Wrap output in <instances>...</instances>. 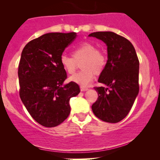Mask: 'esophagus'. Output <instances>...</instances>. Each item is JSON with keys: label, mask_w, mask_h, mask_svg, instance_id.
<instances>
[{"label": "esophagus", "mask_w": 160, "mask_h": 160, "mask_svg": "<svg viewBox=\"0 0 160 160\" xmlns=\"http://www.w3.org/2000/svg\"><path fill=\"white\" fill-rule=\"evenodd\" d=\"M80 89H81V91H82V92H84V91H87V89H87V87H80Z\"/></svg>", "instance_id": "esophagus-1"}]
</instances>
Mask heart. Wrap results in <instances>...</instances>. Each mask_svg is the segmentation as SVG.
<instances>
[{
    "label": "heart",
    "mask_w": 160,
    "mask_h": 160,
    "mask_svg": "<svg viewBox=\"0 0 160 160\" xmlns=\"http://www.w3.org/2000/svg\"><path fill=\"white\" fill-rule=\"evenodd\" d=\"M71 55L63 54L60 56V62L63 69L68 74H73L78 63L83 69L79 73L70 78L71 82L83 87L87 86L93 80L95 74H100L106 65V57L95 45L89 42L80 43L72 50Z\"/></svg>",
    "instance_id": "1"
}]
</instances>
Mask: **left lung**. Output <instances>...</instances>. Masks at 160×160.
Instances as JSON below:
<instances>
[{
    "label": "left lung",
    "mask_w": 160,
    "mask_h": 160,
    "mask_svg": "<svg viewBox=\"0 0 160 160\" xmlns=\"http://www.w3.org/2000/svg\"><path fill=\"white\" fill-rule=\"evenodd\" d=\"M89 36L102 40L108 51V60L98 79L107 87H94L98 98L92 109L102 121L117 123L128 114L138 94V58L130 41L115 32H95Z\"/></svg>",
    "instance_id": "left-lung-1"
}]
</instances>
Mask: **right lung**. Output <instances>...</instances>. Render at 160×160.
Returning <instances> with one entry per match:
<instances>
[{
    "label": "right lung",
    "instance_id": "1",
    "mask_svg": "<svg viewBox=\"0 0 160 160\" xmlns=\"http://www.w3.org/2000/svg\"><path fill=\"white\" fill-rule=\"evenodd\" d=\"M76 37V32H50L28 42L22 52L18 68L19 97L30 116L46 128L67 119L69 100L80 92L71 82L63 86L66 71L60 58Z\"/></svg>",
    "mask_w": 160,
    "mask_h": 160
}]
</instances>
